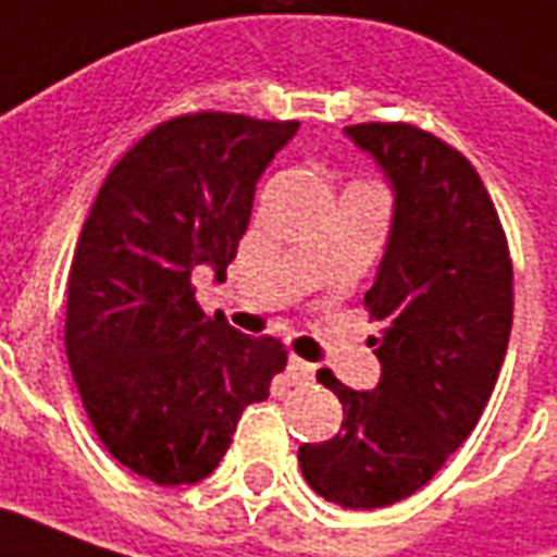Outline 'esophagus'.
I'll return each instance as SVG.
<instances>
[{
  "mask_svg": "<svg viewBox=\"0 0 557 557\" xmlns=\"http://www.w3.org/2000/svg\"><path fill=\"white\" fill-rule=\"evenodd\" d=\"M287 377H290V384H309L311 377H314V366L299 360V357H290L287 360Z\"/></svg>",
  "mask_w": 557,
  "mask_h": 557,
  "instance_id": "esophagus-1",
  "label": "esophagus"
}]
</instances>
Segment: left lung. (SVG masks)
I'll return each instance as SVG.
<instances>
[{"mask_svg":"<svg viewBox=\"0 0 557 557\" xmlns=\"http://www.w3.org/2000/svg\"><path fill=\"white\" fill-rule=\"evenodd\" d=\"M393 185V224L366 309L381 360L374 389L330 369L342 429L299 447L321 498L377 510L423 488L474 432L495 389L512 326V263L495 203L474 164L408 122L345 128Z\"/></svg>","mask_w":557,"mask_h":557,"instance_id":"8db88e82","label":"left lung"}]
</instances>
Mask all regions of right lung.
I'll list each match as a JSON object with an SVG mask.
<instances>
[{
	"instance_id": "add662e5",
	"label": "right lung",
	"mask_w": 557,
	"mask_h": 557,
	"mask_svg": "<svg viewBox=\"0 0 557 557\" xmlns=\"http://www.w3.org/2000/svg\"><path fill=\"white\" fill-rule=\"evenodd\" d=\"M299 122L188 113L116 161L69 272L65 350L89 423L113 459L159 486L209 476L239 413L287 366L278 338H251L197 306L191 272L227 263L255 185Z\"/></svg>"
}]
</instances>
